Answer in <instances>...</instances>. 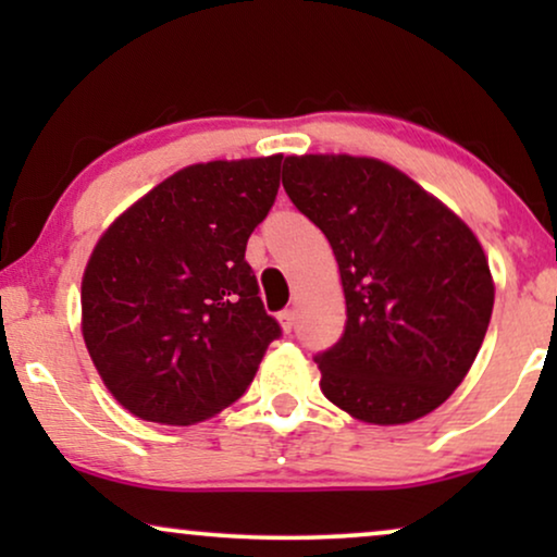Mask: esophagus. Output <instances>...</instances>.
I'll return each instance as SVG.
<instances>
[{
	"instance_id": "1",
	"label": "esophagus",
	"mask_w": 557,
	"mask_h": 557,
	"mask_svg": "<svg viewBox=\"0 0 557 557\" xmlns=\"http://www.w3.org/2000/svg\"><path fill=\"white\" fill-rule=\"evenodd\" d=\"M278 324H281V330H284L286 334L294 330V324H296V314H294V309H284L278 314Z\"/></svg>"
}]
</instances>
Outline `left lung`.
<instances>
[{
    "instance_id": "obj_1",
    "label": "left lung",
    "mask_w": 557,
    "mask_h": 557,
    "mask_svg": "<svg viewBox=\"0 0 557 557\" xmlns=\"http://www.w3.org/2000/svg\"><path fill=\"white\" fill-rule=\"evenodd\" d=\"M281 182L339 265L345 334L314 357L326 400L375 425L429 416L467 377L490 326L494 278L482 243L380 159L286 157Z\"/></svg>"
}]
</instances>
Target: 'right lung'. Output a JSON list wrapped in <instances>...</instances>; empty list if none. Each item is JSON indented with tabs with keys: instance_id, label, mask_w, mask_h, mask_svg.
I'll list each match as a JSON object with an SVG mask.
<instances>
[{
	"instance_id": "obj_1",
	"label": "right lung",
	"mask_w": 557,
	"mask_h": 557,
	"mask_svg": "<svg viewBox=\"0 0 557 557\" xmlns=\"http://www.w3.org/2000/svg\"><path fill=\"white\" fill-rule=\"evenodd\" d=\"M281 159L189 164L98 238L81 284L83 342L109 393L141 421L193 425L220 413L281 334L246 263Z\"/></svg>"
}]
</instances>
